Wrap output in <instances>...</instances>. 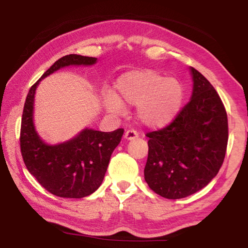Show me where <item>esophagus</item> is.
Wrapping results in <instances>:
<instances>
[{"label":"esophagus","instance_id":"34e87169","mask_svg":"<svg viewBox=\"0 0 248 248\" xmlns=\"http://www.w3.org/2000/svg\"><path fill=\"white\" fill-rule=\"evenodd\" d=\"M138 137H139L138 132L134 131V130H127L124 134V139H125V140H127V141L134 140V139H137Z\"/></svg>","mask_w":248,"mask_h":248}]
</instances>
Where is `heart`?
<instances>
[{
    "label": "heart",
    "mask_w": 248,
    "mask_h": 248,
    "mask_svg": "<svg viewBox=\"0 0 248 248\" xmlns=\"http://www.w3.org/2000/svg\"><path fill=\"white\" fill-rule=\"evenodd\" d=\"M117 94L106 91L104 106L113 115L124 113V105L138 107V118L145 126L161 128L177 116L184 101V89L178 80L154 70H133L122 74Z\"/></svg>",
    "instance_id": "1"
}]
</instances>
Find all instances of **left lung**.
I'll return each instance as SVG.
<instances>
[{
    "instance_id": "8db88e82",
    "label": "left lung",
    "mask_w": 248,
    "mask_h": 248,
    "mask_svg": "<svg viewBox=\"0 0 248 248\" xmlns=\"http://www.w3.org/2000/svg\"><path fill=\"white\" fill-rule=\"evenodd\" d=\"M191 99L168 126L150 132L144 179L162 198L177 200L205 187L218 174L228 143V120L219 94L189 67Z\"/></svg>"
}]
</instances>
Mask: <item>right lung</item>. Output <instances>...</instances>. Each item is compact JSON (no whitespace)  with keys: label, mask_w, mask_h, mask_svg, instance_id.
Wrapping results in <instances>:
<instances>
[{"label":"right lung","mask_w":248,"mask_h":248,"mask_svg":"<svg viewBox=\"0 0 248 248\" xmlns=\"http://www.w3.org/2000/svg\"><path fill=\"white\" fill-rule=\"evenodd\" d=\"M96 63V57L77 54L61 57L30 88L23 107L20 132L23 161L37 182L60 198L81 199L99 187L124 130L100 132L86 127L70 140L56 144L46 143L37 133L33 123L36 89L42 79L60 69L72 65L90 66Z\"/></svg>","instance_id":"add662e5"}]
</instances>
